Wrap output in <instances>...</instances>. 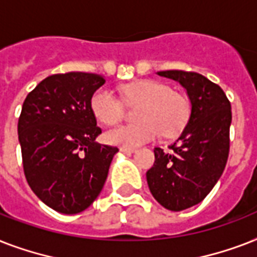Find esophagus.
Returning <instances> with one entry per match:
<instances>
[{
    "mask_svg": "<svg viewBox=\"0 0 257 257\" xmlns=\"http://www.w3.org/2000/svg\"><path fill=\"white\" fill-rule=\"evenodd\" d=\"M136 151V148H126V147H121L120 148V152L122 153H126V155H131Z\"/></svg>",
    "mask_w": 257,
    "mask_h": 257,
    "instance_id": "1",
    "label": "esophagus"
}]
</instances>
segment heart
<instances>
[{
	"label": "heart",
	"instance_id": "1",
	"mask_svg": "<svg viewBox=\"0 0 257 257\" xmlns=\"http://www.w3.org/2000/svg\"><path fill=\"white\" fill-rule=\"evenodd\" d=\"M129 102H141L137 109L136 124L120 125L105 133L109 144L133 148L155 140L161 132L175 136L187 125L191 105L185 96L176 93L167 84L155 80H141L122 88ZM90 109L97 120L105 125L118 122L122 104L108 88L97 89L90 98Z\"/></svg>",
	"mask_w": 257,
	"mask_h": 257
}]
</instances>
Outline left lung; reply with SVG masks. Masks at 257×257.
<instances>
[{
	"label": "left lung",
	"mask_w": 257,
	"mask_h": 257,
	"mask_svg": "<svg viewBox=\"0 0 257 257\" xmlns=\"http://www.w3.org/2000/svg\"><path fill=\"white\" fill-rule=\"evenodd\" d=\"M187 90L191 114L171 152L155 148L147 172L153 197L169 211H184L205 199L227 164L231 104L219 85L203 74L184 70L157 72Z\"/></svg>",
	"instance_id": "8db88e82"
}]
</instances>
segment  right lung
Instances as JSON below:
<instances>
[{
  "label": "right lung",
  "instance_id": "right-lung-1",
  "mask_svg": "<svg viewBox=\"0 0 257 257\" xmlns=\"http://www.w3.org/2000/svg\"><path fill=\"white\" fill-rule=\"evenodd\" d=\"M104 84L100 74H53L22 105L18 140L25 177L38 199L60 213L85 211L100 195L118 152L96 141L101 128L90 98Z\"/></svg>",
  "mask_w": 257,
  "mask_h": 257
}]
</instances>
